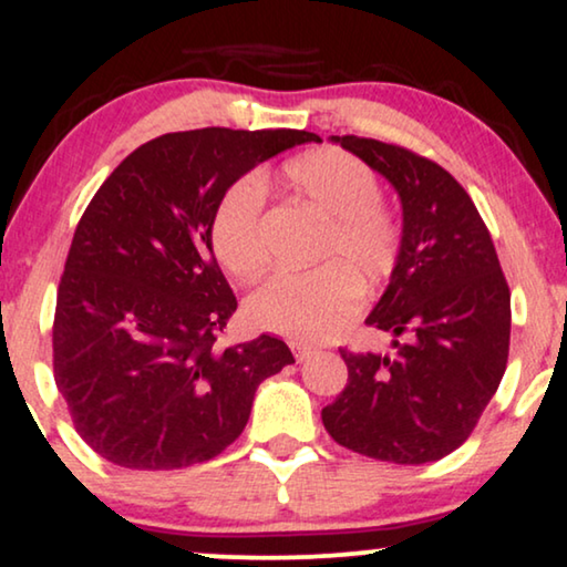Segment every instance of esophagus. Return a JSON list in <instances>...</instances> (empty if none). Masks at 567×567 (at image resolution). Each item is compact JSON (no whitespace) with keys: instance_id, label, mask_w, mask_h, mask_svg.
Instances as JSON below:
<instances>
[{"instance_id":"34e87169","label":"esophagus","mask_w":567,"mask_h":567,"mask_svg":"<svg viewBox=\"0 0 567 567\" xmlns=\"http://www.w3.org/2000/svg\"><path fill=\"white\" fill-rule=\"evenodd\" d=\"M291 351H293V359H297L299 363L301 361H307L309 359V355H312L315 351H312V348H309V346H305V343H291Z\"/></svg>"}]
</instances>
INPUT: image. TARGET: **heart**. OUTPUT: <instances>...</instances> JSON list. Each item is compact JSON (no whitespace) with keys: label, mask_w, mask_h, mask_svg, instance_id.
Listing matches in <instances>:
<instances>
[{"label":"heart","mask_w":567,"mask_h":567,"mask_svg":"<svg viewBox=\"0 0 567 567\" xmlns=\"http://www.w3.org/2000/svg\"><path fill=\"white\" fill-rule=\"evenodd\" d=\"M286 183L328 216L317 260L307 274H276L247 299L255 328L297 340H328L351 322L359 291L382 286L402 252V227L382 204V181L355 154L322 146L284 165ZM266 188L258 175L231 183L212 221L216 258L231 276L250 281L266 268L262 243Z\"/></svg>","instance_id":"b5f03b06"}]
</instances>
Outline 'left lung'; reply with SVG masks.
<instances>
[{"mask_svg": "<svg viewBox=\"0 0 567 567\" xmlns=\"http://www.w3.org/2000/svg\"><path fill=\"white\" fill-rule=\"evenodd\" d=\"M384 175L402 204V252L369 324L392 355L340 348L348 384L322 408L340 446L379 462L452 454L498 390L508 361L511 291L467 190L436 162L361 136H330Z\"/></svg>", "mask_w": 567, "mask_h": 567, "instance_id": "8db88e82", "label": "left lung"}]
</instances>
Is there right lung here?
<instances>
[{
	"mask_svg": "<svg viewBox=\"0 0 567 567\" xmlns=\"http://www.w3.org/2000/svg\"><path fill=\"white\" fill-rule=\"evenodd\" d=\"M315 142L293 128H196L131 152L84 208L53 317V379L74 429L126 470H183L245 431L284 340L216 346L237 299L212 247L224 190Z\"/></svg>",
	"mask_w": 567,
	"mask_h": 567,
	"instance_id": "1",
	"label": "right lung"
}]
</instances>
